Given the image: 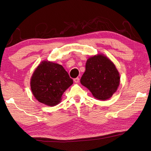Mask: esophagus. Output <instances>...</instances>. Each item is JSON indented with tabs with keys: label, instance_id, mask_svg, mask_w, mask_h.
Instances as JSON below:
<instances>
[{
	"label": "esophagus",
	"instance_id": "1",
	"mask_svg": "<svg viewBox=\"0 0 151 151\" xmlns=\"http://www.w3.org/2000/svg\"><path fill=\"white\" fill-rule=\"evenodd\" d=\"M79 80H80V79H79V78H74V82H75V83H79Z\"/></svg>",
	"mask_w": 151,
	"mask_h": 151
}]
</instances>
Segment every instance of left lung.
Returning a JSON list of instances; mask_svg holds the SVG:
<instances>
[{"label":"left lung","instance_id":"left-lung-1","mask_svg":"<svg viewBox=\"0 0 151 151\" xmlns=\"http://www.w3.org/2000/svg\"><path fill=\"white\" fill-rule=\"evenodd\" d=\"M85 67L81 78L82 85L96 99L111 98L120 84V75L114 63L106 56L97 55L88 58Z\"/></svg>","mask_w":151,"mask_h":151}]
</instances>
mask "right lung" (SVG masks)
<instances>
[{
  "label": "right lung",
  "mask_w": 151,
  "mask_h": 151,
  "mask_svg": "<svg viewBox=\"0 0 151 151\" xmlns=\"http://www.w3.org/2000/svg\"><path fill=\"white\" fill-rule=\"evenodd\" d=\"M73 83L62 65L44 60L32 74L30 88L38 101L53 106L60 103L63 94Z\"/></svg>",
  "instance_id": "add662e5"
}]
</instances>
